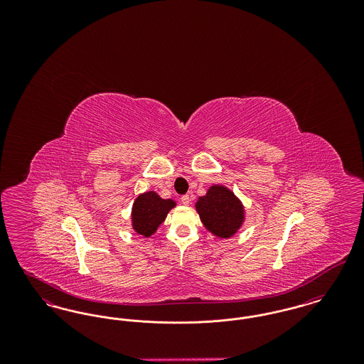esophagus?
<instances>
[{
    "mask_svg": "<svg viewBox=\"0 0 364 364\" xmlns=\"http://www.w3.org/2000/svg\"><path fill=\"white\" fill-rule=\"evenodd\" d=\"M190 195H183L181 196V203L184 205V206H188L190 205Z\"/></svg>",
    "mask_w": 364,
    "mask_h": 364,
    "instance_id": "34e87169",
    "label": "esophagus"
}]
</instances>
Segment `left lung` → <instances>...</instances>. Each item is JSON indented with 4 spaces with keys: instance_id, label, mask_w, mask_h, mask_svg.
<instances>
[{
    "instance_id": "left-lung-1",
    "label": "left lung",
    "mask_w": 364,
    "mask_h": 364,
    "mask_svg": "<svg viewBox=\"0 0 364 364\" xmlns=\"http://www.w3.org/2000/svg\"><path fill=\"white\" fill-rule=\"evenodd\" d=\"M195 208L203 226L218 239H230L245 221L242 200L225 186L214 184L199 196Z\"/></svg>"
}]
</instances>
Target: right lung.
<instances>
[{"label": "right lung", "instance_id": "right-lung-1", "mask_svg": "<svg viewBox=\"0 0 364 364\" xmlns=\"http://www.w3.org/2000/svg\"><path fill=\"white\" fill-rule=\"evenodd\" d=\"M173 208V199H162L156 191L140 193L131 210L132 229L143 237L153 236Z\"/></svg>", "mask_w": 364, "mask_h": 364}]
</instances>
